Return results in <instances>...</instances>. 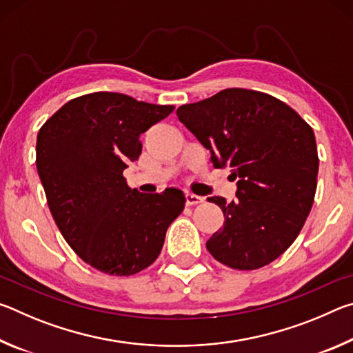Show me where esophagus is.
<instances>
[{
  "label": "esophagus",
  "mask_w": 353,
  "mask_h": 353,
  "mask_svg": "<svg viewBox=\"0 0 353 353\" xmlns=\"http://www.w3.org/2000/svg\"><path fill=\"white\" fill-rule=\"evenodd\" d=\"M202 201H204V198H201V196H198V194H193V193L185 194V202H187V205H196Z\"/></svg>",
  "instance_id": "esophagus-1"
}]
</instances>
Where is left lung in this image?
<instances>
[{
    "label": "left lung",
    "instance_id": "1",
    "mask_svg": "<svg viewBox=\"0 0 353 353\" xmlns=\"http://www.w3.org/2000/svg\"><path fill=\"white\" fill-rule=\"evenodd\" d=\"M176 113L214 168L230 166L236 181V201L208 198L224 213L208 252L232 270L270 265L312 210L319 168L313 129L280 99L246 88H225Z\"/></svg>",
    "mask_w": 353,
    "mask_h": 353
}]
</instances>
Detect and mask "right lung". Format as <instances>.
I'll return each instance as SVG.
<instances>
[{"instance_id": "right-lung-1", "label": "right lung", "mask_w": 353, "mask_h": 353, "mask_svg": "<svg viewBox=\"0 0 353 353\" xmlns=\"http://www.w3.org/2000/svg\"><path fill=\"white\" fill-rule=\"evenodd\" d=\"M174 105L97 92L62 105L40 128L37 171L48 207L70 248L109 276H134L152 265L183 191L143 194L123 171L141 154L140 135Z\"/></svg>"}]
</instances>
